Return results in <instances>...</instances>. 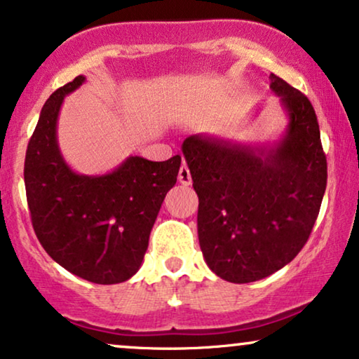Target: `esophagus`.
I'll return each instance as SVG.
<instances>
[{"instance_id": "obj_1", "label": "esophagus", "mask_w": 359, "mask_h": 359, "mask_svg": "<svg viewBox=\"0 0 359 359\" xmlns=\"http://www.w3.org/2000/svg\"><path fill=\"white\" fill-rule=\"evenodd\" d=\"M179 182L182 184V185H190V184H192V175H190L189 167L185 165V164H182V167H180V170H179Z\"/></svg>"}]
</instances>
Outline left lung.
<instances>
[{
  "instance_id": "8db88e82",
  "label": "left lung",
  "mask_w": 359,
  "mask_h": 359,
  "mask_svg": "<svg viewBox=\"0 0 359 359\" xmlns=\"http://www.w3.org/2000/svg\"><path fill=\"white\" fill-rule=\"evenodd\" d=\"M289 123L272 146L189 136L182 152L198 195V241L210 269L235 284L289 264L307 243L327 189L317 114L304 93L271 74Z\"/></svg>"
}]
</instances>
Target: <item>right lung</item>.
Instances as JSON below:
<instances>
[{
    "label": "right lung",
    "instance_id": "obj_1",
    "mask_svg": "<svg viewBox=\"0 0 359 359\" xmlns=\"http://www.w3.org/2000/svg\"><path fill=\"white\" fill-rule=\"evenodd\" d=\"M75 76L41 109L24 162V184L37 240L57 264L95 284H119L137 272L180 156L152 162L130 156L103 175L76 174L60 154L57 119Z\"/></svg>",
    "mask_w": 359,
    "mask_h": 359
}]
</instances>
